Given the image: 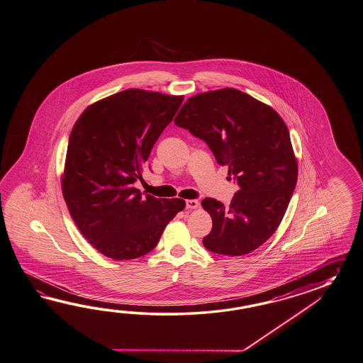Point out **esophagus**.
I'll return each mask as SVG.
<instances>
[{"label":"esophagus","instance_id":"34e87169","mask_svg":"<svg viewBox=\"0 0 363 363\" xmlns=\"http://www.w3.org/2000/svg\"><path fill=\"white\" fill-rule=\"evenodd\" d=\"M199 206V201L197 200H186V209H196Z\"/></svg>","mask_w":363,"mask_h":363}]
</instances>
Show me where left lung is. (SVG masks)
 Segmentation results:
<instances>
[{
	"label": "left lung",
	"instance_id": "8db88e82",
	"mask_svg": "<svg viewBox=\"0 0 363 363\" xmlns=\"http://www.w3.org/2000/svg\"><path fill=\"white\" fill-rule=\"evenodd\" d=\"M175 124L205 141L239 186L228 208L203 199L213 219L205 248L225 256L252 252L279 228L296 184L286 124L269 106L230 87L189 98Z\"/></svg>",
	"mask_w": 363,
	"mask_h": 363
}]
</instances>
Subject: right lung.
Masks as SVG:
<instances>
[{
  "instance_id": "obj_1",
  "label": "right lung",
  "mask_w": 363,
  "mask_h": 363,
  "mask_svg": "<svg viewBox=\"0 0 363 363\" xmlns=\"http://www.w3.org/2000/svg\"><path fill=\"white\" fill-rule=\"evenodd\" d=\"M183 98L129 89L87 107L72 129L62 194L78 230L110 259L150 252L186 206L133 186Z\"/></svg>"
}]
</instances>
